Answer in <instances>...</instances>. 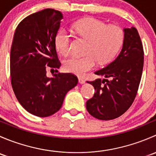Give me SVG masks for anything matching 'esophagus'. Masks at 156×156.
Wrapping results in <instances>:
<instances>
[{"label":"esophagus","mask_w":156,"mask_h":156,"mask_svg":"<svg viewBox=\"0 0 156 156\" xmlns=\"http://www.w3.org/2000/svg\"><path fill=\"white\" fill-rule=\"evenodd\" d=\"M78 81H79V83L81 84H83L85 83V80H84L83 78H78Z\"/></svg>","instance_id":"34e87169"}]
</instances>
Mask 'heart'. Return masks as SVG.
<instances>
[{
  "mask_svg": "<svg viewBox=\"0 0 156 156\" xmlns=\"http://www.w3.org/2000/svg\"><path fill=\"white\" fill-rule=\"evenodd\" d=\"M74 31L89 41L84 56H72L64 61V68L67 72L82 76L95 67L97 60L106 63L111 60L121 48L124 32L119 26L106 23L96 18H85L73 26ZM56 48L62 55L70 53L72 46L71 35L66 30H59L56 35Z\"/></svg>",
  "mask_w": 156,
  "mask_h": 156,
  "instance_id": "b5f03b06",
  "label": "heart"
}]
</instances>
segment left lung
<instances>
[{"label": "left lung", "mask_w": 156, "mask_h": 156, "mask_svg": "<svg viewBox=\"0 0 156 156\" xmlns=\"http://www.w3.org/2000/svg\"><path fill=\"white\" fill-rule=\"evenodd\" d=\"M124 32L120 53L106 67L94 72L105 78L87 81L96 93L87 101L86 108L100 120H112L123 115L133 103L140 82L144 59L140 37L134 27L124 29Z\"/></svg>", "instance_id": "1"}]
</instances>
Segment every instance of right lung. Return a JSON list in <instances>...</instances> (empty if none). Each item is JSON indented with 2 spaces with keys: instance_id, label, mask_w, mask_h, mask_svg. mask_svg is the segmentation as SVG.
<instances>
[{
  "instance_id": "1",
  "label": "right lung",
  "mask_w": 156,
  "mask_h": 156,
  "mask_svg": "<svg viewBox=\"0 0 156 156\" xmlns=\"http://www.w3.org/2000/svg\"><path fill=\"white\" fill-rule=\"evenodd\" d=\"M63 14L45 9L26 17L17 26L10 50L11 84L25 109L48 117L60 109L66 94L78 84L72 73H59L56 35ZM56 69L52 78L46 69Z\"/></svg>"
}]
</instances>
